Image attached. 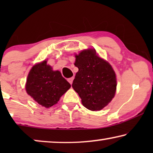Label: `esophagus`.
<instances>
[{
	"label": "esophagus",
	"instance_id": "1",
	"mask_svg": "<svg viewBox=\"0 0 153 153\" xmlns=\"http://www.w3.org/2000/svg\"><path fill=\"white\" fill-rule=\"evenodd\" d=\"M73 80H74V77H71V78H69L68 79V82L70 83V84H72V82H73Z\"/></svg>",
	"mask_w": 153,
	"mask_h": 153
}]
</instances>
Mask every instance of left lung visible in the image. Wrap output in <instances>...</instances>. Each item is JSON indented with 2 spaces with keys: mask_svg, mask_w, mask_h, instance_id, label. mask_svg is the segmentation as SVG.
<instances>
[{
  "mask_svg": "<svg viewBox=\"0 0 153 153\" xmlns=\"http://www.w3.org/2000/svg\"><path fill=\"white\" fill-rule=\"evenodd\" d=\"M74 65L79 71L72 88L79 94L82 104L91 111H100L114 98L116 76L107 61L96 54L95 49L83 50L75 56Z\"/></svg>",
  "mask_w": 153,
  "mask_h": 153,
  "instance_id": "8db88e82",
  "label": "left lung"
}]
</instances>
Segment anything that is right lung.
Wrapping results in <instances>:
<instances>
[{
	"label": "right lung",
	"mask_w": 153,
	"mask_h": 153,
	"mask_svg": "<svg viewBox=\"0 0 153 153\" xmlns=\"http://www.w3.org/2000/svg\"><path fill=\"white\" fill-rule=\"evenodd\" d=\"M71 87L58 70L53 71L47 60L35 65L26 80L27 93L39 104L49 108L57 104Z\"/></svg>",
	"instance_id": "obj_1"
}]
</instances>
